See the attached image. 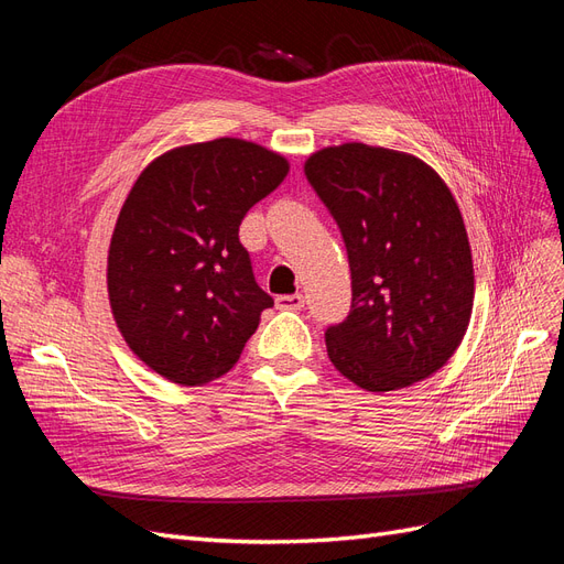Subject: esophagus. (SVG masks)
Wrapping results in <instances>:
<instances>
[{
	"mask_svg": "<svg viewBox=\"0 0 564 564\" xmlns=\"http://www.w3.org/2000/svg\"><path fill=\"white\" fill-rule=\"evenodd\" d=\"M275 303L280 311H301L305 301L301 294H284V296H278Z\"/></svg>",
	"mask_w": 564,
	"mask_h": 564,
	"instance_id": "34e87169",
	"label": "esophagus"
}]
</instances>
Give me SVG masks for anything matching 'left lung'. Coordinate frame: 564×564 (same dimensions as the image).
Segmentation results:
<instances>
[{
	"mask_svg": "<svg viewBox=\"0 0 564 564\" xmlns=\"http://www.w3.org/2000/svg\"><path fill=\"white\" fill-rule=\"evenodd\" d=\"M303 169L350 263V313L324 334L332 365L371 392L429 379L464 338L475 294L447 183L414 155L365 143L317 150Z\"/></svg>",
	"mask_w": 564,
	"mask_h": 564,
	"instance_id": "1",
	"label": "left lung"
}]
</instances>
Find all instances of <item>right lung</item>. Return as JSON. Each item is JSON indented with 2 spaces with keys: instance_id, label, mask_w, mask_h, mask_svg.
I'll return each instance as SVG.
<instances>
[{
  "instance_id": "obj_1",
  "label": "right lung",
  "mask_w": 564,
  "mask_h": 564,
  "mask_svg": "<svg viewBox=\"0 0 564 564\" xmlns=\"http://www.w3.org/2000/svg\"><path fill=\"white\" fill-rule=\"evenodd\" d=\"M286 174L278 152L216 139L169 150L135 178L110 240L108 296L127 346L160 377L204 386L240 360L272 305L240 224Z\"/></svg>"
}]
</instances>
